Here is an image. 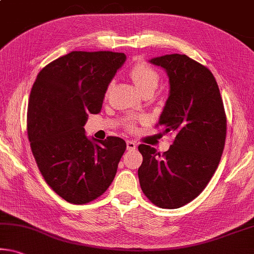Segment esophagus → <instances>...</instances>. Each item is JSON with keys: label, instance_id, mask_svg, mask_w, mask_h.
<instances>
[{"label": "esophagus", "instance_id": "esophagus-1", "mask_svg": "<svg viewBox=\"0 0 254 254\" xmlns=\"http://www.w3.org/2000/svg\"><path fill=\"white\" fill-rule=\"evenodd\" d=\"M127 150H130V151H132V150H135L136 149V144H135V142L134 141H127Z\"/></svg>", "mask_w": 254, "mask_h": 254}]
</instances>
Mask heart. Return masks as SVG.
<instances>
[{"mask_svg": "<svg viewBox=\"0 0 254 254\" xmlns=\"http://www.w3.org/2000/svg\"><path fill=\"white\" fill-rule=\"evenodd\" d=\"M128 75L135 84L136 89L140 92L146 90H155L159 83V73L154 67L149 65L147 62L138 61L131 66ZM128 131H133L135 128V121H130L127 123Z\"/></svg>", "mask_w": 254, "mask_h": 254, "instance_id": "b5f03b06", "label": "heart"}]
</instances>
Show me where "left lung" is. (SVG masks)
<instances>
[{
  "label": "left lung",
  "instance_id": "left-lung-1",
  "mask_svg": "<svg viewBox=\"0 0 254 254\" xmlns=\"http://www.w3.org/2000/svg\"><path fill=\"white\" fill-rule=\"evenodd\" d=\"M150 62L166 70L171 86L157 127L175 138L162 156L140 144L143 160L139 182L155 206L176 209L195 199L215 174L226 140V114L218 84L207 66L184 54Z\"/></svg>",
  "mask_w": 254,
  "mask_h": 254
}]
</instances>
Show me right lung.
Returning a JSON list of instances; mask_svg holds the SVG:
<instances>
[{"instance_id": "right-lung-1", "label": "right lung", "mask_w": 254, "mask_h": 254, "mask_svg": "<svg viewBox=\"0 0 254 254\" xmlns=\"http://www.w3.org/2000/svg\"><path fill=\"white\" fill-rule=\"evenodd\" d=\"M124 53L74 51L39 72L28 103L27 132L46 183L65 201L84 204L105 192L127 143L107 136L95 143L84 134L89 114H98ZM97 141V140H95Z\"/></svg>"}]
</instances>
